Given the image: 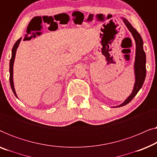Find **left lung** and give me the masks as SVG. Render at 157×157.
Wrapping results in <instances>:
<instances>
[{
  "label": "left lung",
  "mask_w": 157,
  "mask_h": 157,
  "mask_svg": "<svg viewBox=\"0 0 157 157\" xmlns=\"http://www.w3.org/2000/svg\"><path fill=\"white\" fill-rule=\"evenodd\" d=\"M124 23L127 27L136 42V56L134 62V74H135V83L133 91L130 96L122 103L121 104L115 107H121L125 106L132 101L136 95L141 88L142 87L146 78V54L143 48V40L136 29L132 26V24L124 18H122Z\"/></svg>",
  "instance_id": "1"
}]
</instances>
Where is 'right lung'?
<instances>
[{
  "label": "right lung",
  "instance_id": "add662e5",
  "mask_svg": "<svg viewBox=\"0 0 157 157\" xmlns=\"http://www.w3.org/2000/svg\"><path fill=\"white\" fill-rule=\"evenodd\" d=\"M21 40V38H19V39L17 40V41L16 42V44H14L13 47V49H12V56H11V59H10V69H9V71H10V78H9V79H10V87H11L13 92V94H15V96H16L17 98H18V96H17V94L16 93V91H15L13 79V63H14V61H15V57H16V53L17 48H18V47L19 46V44H20Z\"/></svg>",
  "mask_w": 157,
  "mask_h": 157
}]
</instances>
